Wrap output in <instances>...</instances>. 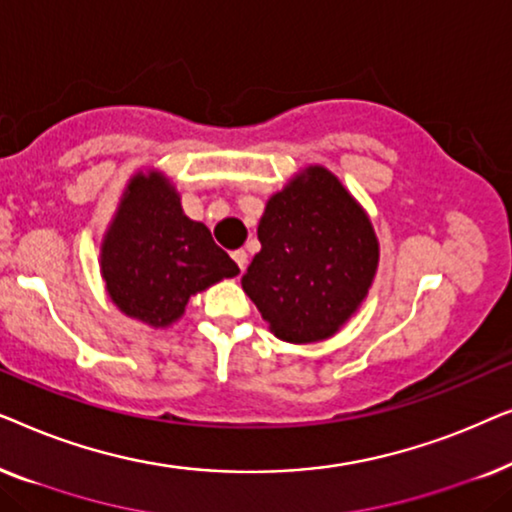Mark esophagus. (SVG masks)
Returning <instances> with one entry per match:
<instances>
[{
    "label": "esophagus",
    "instance_id": "esophagus-1",
    "mask_svg": "<svg viewBox=\"0 0 512 512\" xmlns=\"http://www.w3.org/2000/svg\"><path fill=\"white\" fill-rule=\"evenodd\" d=\"M233 261L237 263V268H240V272L247 270V261H249L247 251H244V249H235V251H233Z\"/></svg>",
    "mask_w": 512,
    "mask_h": 512
}]
</instances>
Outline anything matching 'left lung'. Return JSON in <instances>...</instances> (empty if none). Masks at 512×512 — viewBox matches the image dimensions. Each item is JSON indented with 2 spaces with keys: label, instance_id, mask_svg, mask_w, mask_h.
<instances>
[{
  "label": "left lung",
  "instance_id": "1",
  "mask_svg": "<svg viewBox=\"0 0 512 512\" xmlns=\"http://www.w3.org/2000/svg\"><path fill=\"white\" fill-rule=\"evenodd\" d=\"M261 251L242 289L279 340H326L366 298L377 270L368 216L324 167H310L268 200Z\"/></svg>",
  "mask_w": 512,
  "mask_h": 512
}]
</instances>
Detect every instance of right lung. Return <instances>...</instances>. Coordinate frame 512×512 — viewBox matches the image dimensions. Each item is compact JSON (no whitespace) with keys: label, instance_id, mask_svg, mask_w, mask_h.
<instances>
[{"label":"right lung","instance_id":"1","mask_svg":"<svg viewBox=\"0 0 512 512\" xmlns=\"http://www.w3.org/2000/svg\"><path fill=\"white\" fill-rule=\"evenodd\" d=\"M233 258L191 221L163 174H137L102 244V275L121 312L149 326L184 314L193 293L235 277Z\"/></svg>","mask_w":512,"mask_h":512}]
</instances>
